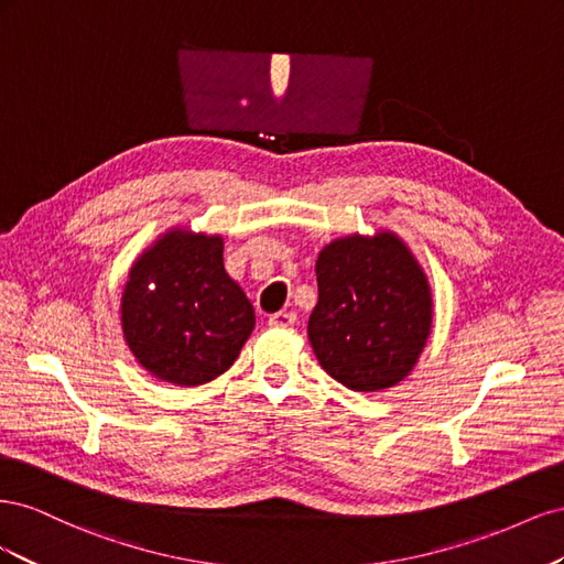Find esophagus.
<instances>
[{"instance_id": "obj_1", "label": "esophagus", "mask_w": 564, "mask_h": 564, "mask_svg": "<svg viewBox=\"0 0 564 564\" xmlns=\"http://www.w3.org/2000/svg\"><path fill=\"white\" fill-rule=\"evenodd\" d=\"M268 322L272 324V327H292V324L296 322V315L289 313V311H280L275 315H270Z\"/></svg>"}]
</instances>
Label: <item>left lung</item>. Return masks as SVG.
<instances>
[{"label":"left lung","mask_w":564,"mask_h":564,"mask_svg":"<svg viewBox=\"0 0 564 564\" xmlns=\"http://www.w3.org/2000/svg\"><path fill=\"white\" fill-rule=\"evenodd\" d=\"M311 346L332 379L357 392L400 383L431 334V289L395 235L344 237L319 251Z\"/></svg>","instance_id":"1"}]
</instances>
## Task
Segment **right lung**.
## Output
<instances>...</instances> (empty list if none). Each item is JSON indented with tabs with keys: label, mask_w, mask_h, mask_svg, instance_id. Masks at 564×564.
Here are the masks:
<instances>
[{
	"label": "right lung",
	"mask_w": 564,
	"mask_h": 564,
	"mask_svg": "<svg viewBox=\"0 0 564 564\" xmlns=\"http://www.w3.org/2000/svg\"><path fill=\"white\" fill-rule=\"evenodd\" d=\"M256 324L253 305L224 268L220 237L174 230L129 272L122 327L152 377L202 386L240 355Z\"/></svg>",
	"instance_id": "obj_1"
}]
</instances>
